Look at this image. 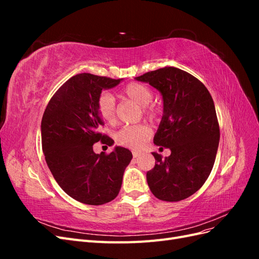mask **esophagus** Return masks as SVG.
Wrapping results in <instances>:
<instances>
[{
  "instance_id": "34e87169",
  "label": "esophagus",
  "mask_w": 259,
  "mask_h": 259,
  "mask_svg": "<svg viewBox=\"0 0 259 259\" xmlns=\"http://www.w3.org/2000/svg\"><path fill=\"white\" fill-rule=\"evenodd\" d=\"M139 155H140V153H139V152H137V151H133V156H134V158H138Z\"/></svg>"
}]
</instances>
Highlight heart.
Listing matches in <instances>:
<instances>
[{
  "instance_id": "1",
  "label": "heart",
  "mask_w": 259,
  "mask_h": 259,
  "mask_svg": "<svg viewBox=\"0 0 259 259\" xmlns=\"http://www.w3.org/2000/svg\"><path fill=\"white\" fill-rule=\"evenodd\" d=\"M124 96L127 99L134 101L138 106L143 107V112L150 119L156 115L154 108L148 107L153 98L152 91L148 86L142 83H132L125 88ZM97 108L100 116L108 122L114 123L116 119L115 101L113 96L109 93H103L98 98ZM151 136V128L146 124L131 125L124 126L115 134V142L117 145L126 147L133 150H139L147 143Z\"/></svg>"
}]
</instances>
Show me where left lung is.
<instances>
[{
	"instance_id": "left-lung-1",
	"label": "left lung",
	"mask_w": 259,
	"mask_h": 259,
	"mask_svg": "<svg viewBox=\"0 0 259 259\" xmlns=\"http://www.w3.org/2000/svg\"><path fill=\"white\" fill-rule=\"evenodd\" d=\"M135 80L161 93L163 115L153 143L170 150L164 160L152 152L155 165L147 173L148 186L162 201L189 198L205 183L216 159L221 134L213 98L197 77L175 67Z\"/></svg>"
}]
</instances>
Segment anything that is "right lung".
Segmentation results:
<instances>
[{
    "mask_svg": "<svg viewBox=\"0 0 259 259\" xmlns=\"http://www.w3.org/2000/svg\"><path fill=\"white\" fill-rule=\"evenodd\" d=\"M121 81L76 74L54 94L42 117V148L51 173L62 190L84 204L112 201L133 158L128 149L120 146L110 154L93 150L99 140L109 146L114 143L99 133L103 120L97 101L103 90L113 89Z\"/></svg>",
    "mask_w": 259,
    "mask_h": 259,
    "instance_id": "add662e5",
    "label": "right lung"
}]
</instances>
